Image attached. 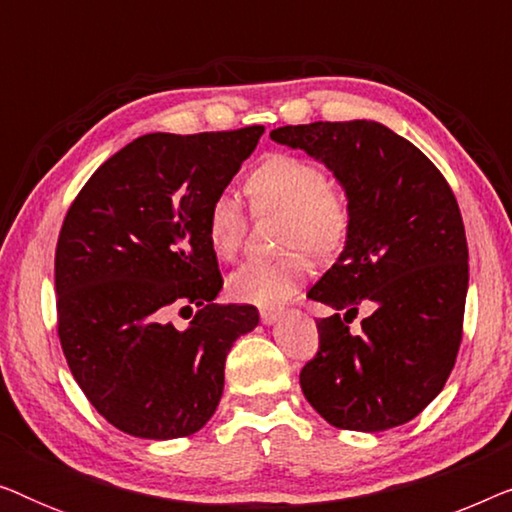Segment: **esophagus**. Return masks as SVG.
Returning a JSON list of instances; mask_svg holds the SVG:
<instances>
[{
    "label": "esophagus",
    "mask_w": 512,
    "mask_h": 512,
    "mask_svg": "<svg viewBox=\"0 0 512 512\" xmlns=\"http://www.w3.org/2000/svg\"><path fill=\"white\" fill-rule=\"evenodd\" d=\"M279 319V312L277 310H270V307H263V310H261V321H263V324H275V321Z\"/></svg>",
    "instance_id": "obj_1"
}]
</instances>
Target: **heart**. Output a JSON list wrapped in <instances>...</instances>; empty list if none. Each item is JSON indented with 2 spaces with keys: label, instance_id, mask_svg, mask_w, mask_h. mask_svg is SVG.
Wrapping results in <instances>:
<instances>
[{
  "label": "heart",
  "instance_id": "obj_1",
  "mask_svg": "<svg viewBox=\"0 0 512 512\" xmlns=\"http://www.w3.org/2000/svg\"><path fill=\"white\" fill-rule=\"evenodd\" d=\"M251 207L258 214L284 216V251L293 254L272 263H247L228 277V293L237 303L272 307L298 291L307 265L296 251L314 258L338 254L352 228L347 195L328 181L317 163L293 153H272L247 177ZM209 249L221 261H233L247 237V212L233 191H221L209 202L205 216Z\"/></svg>",
  "mask_w": 512,
  "mask_h": 512
}]
</instances>
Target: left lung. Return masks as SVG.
I'll return each instance as SVG.
<instances>
[{"instance_id": "1", "label": "left lung", "mask_w": 512, "mask_h": 512, "mask_svg": "<svg viewBox=\"0 0 512 512\" xmlns=\"http://www.w3.org/2000/svg\"><path fill=\"white\" fill-rule=\"evenodd\" d=\"M270 137L321 160L352 207L345 251L307 291L335 312L317 321L303 394L338 429L410 422L445 387L464 333L468 244L457 198L438 167L382 123L284 125ZM359 304L374 314L352 334Z\"/></svg>"}]
</instances>
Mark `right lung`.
I'll return each instance as SVG.
<instances>
[{
	"label": "right lung",
	"instance_id": "obj_1",
	"mask_svg": "<svg viewBox=\"0 0 512 512\" xmlns=\"http://www.w3.org/2000/svg\"><path fill=\"white\" fill-rule=\"evenodd\" d=\"M263 125L123 146L86 181L55 249L58 338L90 405L123 433L200 431L223 394L233 342L254 305H219L223 277L205 216L256 149ZM196 307L188 329L169 314Z\"/></svg>",
	"mask_w": 512,
	"mask_h": 512
}]
</instances>
